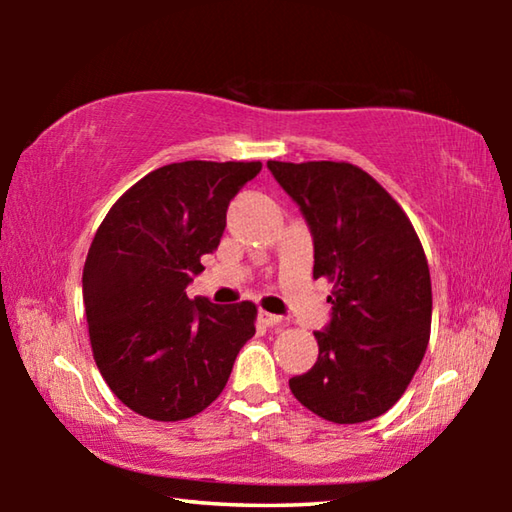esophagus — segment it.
Returning a JSON list of instances; mask_svg holds the SVG:
<instances>
[{
    "label": "esophagus",
    "instance_id": "esophagus-1",
    "mask_svg": "<svg viewBox=\"0 0 512 512\" xmlns=\"http://www.w3.org/2000/svg\"><path fill=\"white\" fill-rule=\"evenodd\" d=\"M259 323L266 327H280L282 325V316H275L271 311H259Z\"/></svg>",
    "mask_w": 512,
    "mask_h": 512
}]
</instances>
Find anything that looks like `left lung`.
Returning <instances> with one entry per match:
<instances>
[{
    "label": "left lung",
    "instance_id": "obj_1",
    "mask_svg": "<svg viewBox=\"0 0 512 512\" xmlns=\"http://www.w3.org/2000/svg\"><path fill=\"white\" fill-rule=\"evenodd\" d=\"M268 169L300 205L314 237V280L332 282V320L314 332L318 361L289 379L318 418L357 424L386 413L418 370L431 332V277L400 203L350 162Z\"/></svg>",
    "mask_w": 512,
    "mask_h": 512
}]
</instances>
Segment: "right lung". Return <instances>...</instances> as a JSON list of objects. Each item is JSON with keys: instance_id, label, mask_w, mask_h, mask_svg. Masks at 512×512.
I'll use <instances>...</instances> for the list:
<instances>
[{"instance_id": "right-lung-1", "label": "right lung", "mask_w": 512, "mask_h": 512, "mask_svg": "<svg viewBox=\"0 0 512 512\" xmlns=\"http://www.w3.org/2000/svg\"><path fill=\"white\" fill-rule=\"evenodd\" d=\"M262 162H173L110 207L83 266L92 357L128 409L158 422L194 418L228 384L255 334L257 307L187 298L216 250L225 212Z\"/></svg>"}]
</instances>
